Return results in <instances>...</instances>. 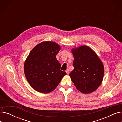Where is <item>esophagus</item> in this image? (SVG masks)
I'll list each match as a JSON object with an SVG mask.
<instances>
[{
	"label": "esophagus",
	"mask_w": 122,
	"mask_h": 122,
	"mask_svg": "<svg viewBox=\"0 0 122 122\" xmlns=\"http://www.w3.org/2000/svg\"><path fill=\"white\" fill-rule=\"evenodd\" d=\"M66 73L68 74V75H69V73H70V71H69V69H67L66 71Z\"/></svg>",
	"instance_id": "obj_1"
}]
</instances>
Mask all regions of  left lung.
<instances>
[{"label": "left lung", "instance_id": "8db88e82", "mask_svg": "<svg viewBox=\"0 0 122 122\" xmlns=\"http://www.w3.org/2000/svg\"><path fill=\"white\" fill-rule=\"evenodd\" d=\"M74 69L69 76L75 86L82 93H91L97 89L103 80V63L94 51L84 46L72 49Z\"/></svg>", "mask_w": 122, "mask_h": 122}]
</instances>
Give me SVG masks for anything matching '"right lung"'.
<instances>
[{"label":"right lung","instance_id":"1","mask_svg":"<svg viewBox=\"0 0 122 122\" xmlns=\"http://www.w3.org/2000/svg\"><path fill=\"white\" fill-rule=\"evenodd\" d=\"M60 50L57 43L44 41L31 50L24 63V73L29 84L36 91L51 92L67 74L60 70L61 65L56 57Z\"/></svg>","mask_w":122,"mask_h":122}]
</instances>
